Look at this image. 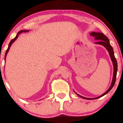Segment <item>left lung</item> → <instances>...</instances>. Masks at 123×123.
I'll return each mask as SVG.
<instances>
[{
	"instance_id": "8db88e82",
	"label": "left lung",
	"mask_w": 123,
	"mask_h": 123,
	"mask_svg": "<svg viewBox=\"0 0 123 123\" xmlns=\"http://www.w3.org/2000/svg\"><path fill=\"white\" fill-rule=\"evenodd\" d=\"M90 35L91 36H94L95 37V40H98V42H95V43L96 44H99L102 45L103 46H104L106 50L108 51L109 54L110 55V57H111V61L113 62V80L112 81H111V87H109V88L107 90L106 92L103 94L102 95H100L99 97H97V98H86V97H82V96L79 95L78 94H77L75 91L74 92L77 94L79 97H81V98L86 99H98L99 98H101V97H103L104 95H106L107 93H108L111 90V89L113 88L114 85H115V82H116V75H117V61L115 57V55H114V51H113V49L112 47L111 46V45L109 43V40L106 36H105V35L103 34L102 33H100V32H92L91 33H90Z\"/></svg>"
}]
</instances>
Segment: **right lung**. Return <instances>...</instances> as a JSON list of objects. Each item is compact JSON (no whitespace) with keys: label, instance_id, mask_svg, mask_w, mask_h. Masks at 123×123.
<instances>
[{"label":"right lung","instance_id":"add662e5","mask_svg":"<svg viewBox=\"0 0 123 123\" xmlns=\"http://www.w3.org/2000/svg\"><path fill=\"white\" fill-rule=\"evenodd\" d=\"M28 31H23V30H22V31H19V32H18L17 35H16V36H15V37L13 39H12V40L10 41V42L9 44H8V47L7 49V50H6V54H5V59H6V58L7 54V53H8V51H9V49H10V48L11 46H12V43H14V42H15V40H16V39H17V38H18V35H19V34H20V33H22V32H28Z\"/></svg>","mask_w":123,"mask_h":123}]
</instances>
